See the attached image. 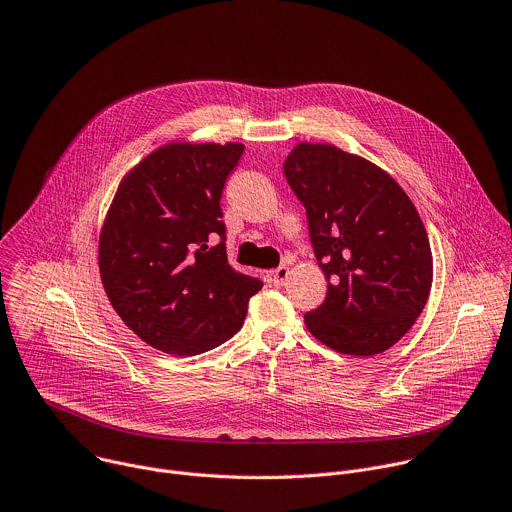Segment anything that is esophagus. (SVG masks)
I'll return each mask as SVG.
<instances>
[{"label": "esophagus", "instance_id": "esophagus-1", "mask_svg": "<svg viewBox=\"0 0 512 512\" xmlns=\"http://www.w3.org/2000/svg\"><path fill=\"white\" fill-rule=\"evenodd\" d=\"M288 276H290L288 266H278V268L272 272V282H274V286H284L286 280H288Z\"/></svg>", "mask_w": 512, "mask_h": 512}]
</instances>
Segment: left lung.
<instances>
[{
    "mask_svg": "<svg viewBox=\"0 0 512 512\" xmlns=\"http://www.w3.org/2000/svg\"><path fill=\"white\" fill-rule=\"evenodd\" d=\"M284 175L329 280L325 302L304 315L306 329L345 355L383 353L412 329L432 288L416 206L381 167L329 143H298Z\"/></svg>",
    "mask_w": 512,
    "mask_h": 512,
    "instance_id": "left-lung-1",
    "label": "left lung"
}]
</instances>
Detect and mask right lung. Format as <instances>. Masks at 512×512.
<instances>
[{
    "label": "right lung",
    "instance_id": "1",
    "mask_svg": "<svg viewBox=\"0 0 512 512\" xmlns=\"http://www.w3.org/2000/svg\"><path fill=\"white\" fill-rule=\"evenodd\" d=\"M242 143H169L121 181L98 240L102 286L123 323L171 355L236 335L258 278L228 264L220 208Z\"/></svg>",
    "mask_w": 512,
    "mask_h": 512
}]
</instances>
